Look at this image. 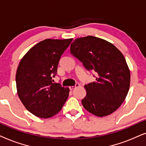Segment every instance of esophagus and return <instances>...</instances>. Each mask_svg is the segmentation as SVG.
Returning a JSON list of instances; mask_svg holds the SVG:
<instances>
[{
  "mask_svg": "<svg viewBox=\"0 0 146 146\" xmlns=\"http://www.w3.org/2000/svg\"><path fill=\"white\" fill-rule=\"evenodd\" d=\"M79 84L78 83H75V85H73V86H70L69 89H70V90H73V89H74L75 88H76V87H79Z\"/></svg>",
  "mask_w": 146,
  "mask_h": 146,
  "instance_id": "34e87169",
  "label": "esophagus"
}]
</instances>
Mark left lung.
Wrapping results in <instances>:
<instances>
[{
    "label": "left lung",
    "instance_id": "8db88e82",
    "mask_svg": "<svg viewBox=\"0 0 146 146\" xmlns=\"http://www.w3.org/2000/svg\"><path fill=\"white\" fill-rule=\"evenodd\" d=\"M70 51L85 69L96 74V81L84 86V108L99 117L115 111L129 89L130 71L123 54L113 44L93 36L76 38Z\"/></svg>",
    "mask_w": 146,
    "mask_h": 146
}]
</instances>
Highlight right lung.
<instances>
[{
	"instance_id": "right-lung-1",
	"label": "right lung",
	"mask_w": 146,
	"mask_h": 146,
	"mask_svg": "<svg viewBox=\"0 0 146 146\" xmlns=\"http://www.w3.org/2000/svg\"><path fill=\"white\" fill-rule=\"evenodd\" d=\"M73 38L40 41L21 59L17 68L18 96L29 111L41 118L57 114L69 96V89L53 83L60 58Z\"/></svg>"
}]
</instances>
